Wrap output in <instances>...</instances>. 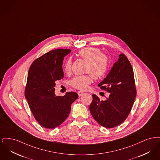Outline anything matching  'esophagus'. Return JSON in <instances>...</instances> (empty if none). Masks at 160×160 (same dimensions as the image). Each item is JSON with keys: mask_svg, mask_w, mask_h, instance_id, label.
<instances>
[{"mask_svg": "<svg viewBox=\"0 0 160 160\" xmlns=\"http://www.w3.org/2000/svg\"><path fill=\"white\" fill-rule=\"evenodd\" d=\"M84 94L83 92L82 91H78V96L79 97H81V96H82Z\"/></svg>", "mask_w": 160, "mask_h": 160, "instance_id": "obj_1", "label": "esophagus"}]
</instances>
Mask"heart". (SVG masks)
Wrapping results in <instances>:
<instances>
[{
	"instance_id": "heart-1",
	"label": "heart",
	"mask_w": 160,
	"mask_h": 160,
	"mask_svg": "<svg viewBox=\"0 0 160 160\" xmlns=\"http://www.w3.org/2000/svg\"><path fill=\"white\" fill-rule=\"evenodd\" d=\"M78 55L87 62L85 72L91 73L95 79L101 78L106 74L109 64L108 58L105 54L101 53L99 48L86 47L79 50ZM71 60L68 59L63 67L64 71L66 73H68L71 71ZM90 75L89 74L73 77L70 81V85L77 89L85 90L93 80L92 75Z\"/></svg>"
}]
</instances>
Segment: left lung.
<instances>
[{
	"mask_svg": "<svg viewBox=\"0 0 160 160\" xmlns=\"http://www.w3.org/2000/svg\"><path fill=\"white\" fill-rule=\"evenodd\" d=\"M98 86L110 95L106 101H100L93 94L90 112L101 126L114 128L129 115L137 93L133 69L124 54H119L118 61Z\"/></svg>",
	"mask_w": 160,
	"mask_h": 160,
	"instance_id": "left-lung-1",
	"label": "left lung"
}]
</instances>
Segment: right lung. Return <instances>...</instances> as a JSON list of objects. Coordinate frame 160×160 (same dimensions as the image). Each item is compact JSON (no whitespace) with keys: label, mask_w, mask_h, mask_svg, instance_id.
I'll list each match as a JSON object with an SVG mask.
<instances>
[{"label":"right lung","mask_w":160,"mask_h":160,"mask_svg":"<svg viewBox=\"0 0 160 160\" xmlns=\"http://www.w3.org/2000/svg\"><path fill=\"white\" fill-rule=\"evenodd\" d=\"M69 49L48 52L33 62L29 69L24 95L36 121L47 129L59 126L68 118L71 104L78 95L67 92L56 96L55 82L63 78L62 62Z\"/></svg>","instance_id":"1"}]
</instances>
